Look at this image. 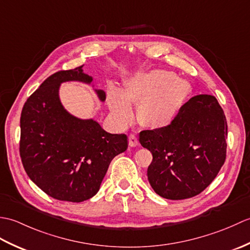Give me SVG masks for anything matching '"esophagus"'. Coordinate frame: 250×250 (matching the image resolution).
<instances>
[{
	"label": "esophagus",
	"mask_w": 250,
	"mask_h": 250,
	"mask_svg": "<svg viewBox=\"0 0 250 250\" xmlns=\"http://www.w3.org/2000/svg\"><path fill=\"white\" fill-rule=\"evenodd\" d=\"M129 145L132 147H135L139 145V140H137V137L135 134H129Z\"/></svg>",
	"instance_id": "1"
}]
</instances>
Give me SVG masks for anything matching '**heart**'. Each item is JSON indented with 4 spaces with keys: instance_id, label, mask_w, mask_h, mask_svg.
<instances>
[{
    "instance_id": "heart-1",
    "label": "heart",
    "mask_w": 250,
    "mask_h": 250,
    "mask_svg": "<svg viewBox=\"0 0 250 250\" xmlns=\"http://www.w3.org/2000/svg\"><path fill=\"white\" fill-rule=\"evenodd\" d=\"M190 88L187 82L175 78L169 71H152L128 83L124 94L111 90L108 102L119 121L126 124L132 119L130 104L140 105L139 120L148 128H163L176 118L187 101Z\"/></svg>"
}]
</instances>
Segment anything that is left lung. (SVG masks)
<instances>
[{
  "instance_id": "obj_1",
  "label": "left lung",
  "mask_w": 250,
  "mask_h": 250,
  "mask_svg": "<svg viewBox=\"0 0 250 250\" xmlns=\"http://www.w3.org/2000/svg\"><path fill=\"white\" fill-rule=\"evenodd\" d=\"M228 125L213 95H195L171 124L144 130L142 146L152 153L147 176L164 199L185 200L200 194L216 178L227 158Z\"/></svg>"
}]
</instances>
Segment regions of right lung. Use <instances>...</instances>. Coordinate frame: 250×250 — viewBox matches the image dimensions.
<instances>
[{"label": "right lung", "mask_w": 250, "mask_h": 250, "mask_svg": "<svg viewBox=\"0 0 250 250\" xmlns=\"http://www.w3.org/2000/svg\"><path fill=\"white\" fill-rule=\"evenodd\" d=\"M82 66L52 74L32 93L20 117L19 152L28 176L51 198L86 201L98 192L109 163L128 147L125 134H110L94 120L71 116L60 103V83L92 78ZM105 99L102 90L98 91Z\"/></svg>", "instance_id": "add662e5"}]
</instances>
